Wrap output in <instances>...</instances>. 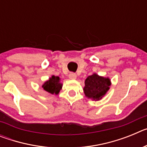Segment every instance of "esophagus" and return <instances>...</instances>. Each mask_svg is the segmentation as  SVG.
Instances as JSON below:
<instances>
[{
  "label": "esophagus",
  "instance_id": "34e87169",
  "mask_svg": "<svg viewBox=\"0 0 147 147\" xmlns=\"http://www.w3.org/2000/svg\"><path fill=\"white\" fill-rule=\"evenodd\" d=\"M68 76H69L70 80H76V74L74 73H70Z\"/></svg>",
  "mask_w": 147,
  "mask_h": 147
}]
</instances>
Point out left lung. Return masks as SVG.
<instances>
[{
	"instance_id": "left-lung-1",
	"label": "left lung",
	"mask_w": 147,
	"mask_h": 147,
	"mask_svg": "<svg viewBox=\"0 0 147 147\" xmlns=\"http://www.w3.org/2000/svg\"><path fill=\"white\" fill-rule=\"evenodd\" d=\"M111 81L109 77L99 76L96 73L88 76L83 88L84 93L88 98L94 101L102 99L110 90Z\"/></svg>"
}]
</instances>
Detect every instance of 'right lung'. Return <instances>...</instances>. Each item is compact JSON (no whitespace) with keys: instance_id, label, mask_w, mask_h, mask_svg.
I'll list each match as a JSON object with an SVG mask.
<instances>
[{"instance_id":"add662e5","label":"right lung","mask_w":147,"mask_h":147,"mask_svg":"<svg viewBox=\"0 0 147 147\" xmlns=\"http://www.w3.org/2000/svg\"><path fill=\"white\" fill-rule=\"evenodd\" d=\"M42 88H43L44 90L51 94L58 95L62 88V84L60 82V78L53 75L47 81L43 83Z\"/></svg>"}]
</instances>
